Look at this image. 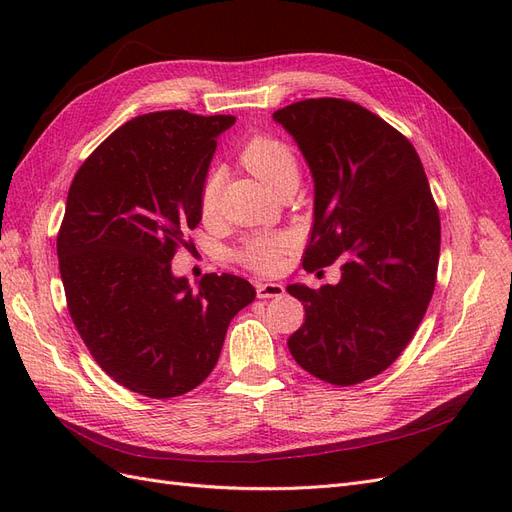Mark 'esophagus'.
<instances>
[{
    "label": "esophagus",
    "mask_w": 512,
    "mask_h": 512,
    "mask_svg": "<svg viewBox=\"0 0 512 512\" xmlns=\"http://www.w3.org/2000/svg\"><path fill=\"white\" fill-rule=\"evenodd\" d=\"M284 286L282 284H275V282H269V284H258L256 286V294L258 299H280L284 294Z\"/></svg>",
    "instance_id": "34e87169"
}]
</instances>
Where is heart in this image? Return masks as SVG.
<instances>
[{"instance_id": "1", "label": "heart", "mask_w": 512, "mask_h": 512, "mask_svg": "<svg viewBox=\"0 0 512 512\" xmlns=\"http://www.w3.org/2000/svg\"><path fill=\"white\" fill-rule=\"evenodd\" d=\"M243 166L254 173L262 183L277 194L288 185L299 183V160L294 151L280 138L260 134L247 141L239 153ZM222 170L211 168L203 185H200L198 209L203 218H213L220 205ZM294 247V237L288 232H260L247 237L237 250V260L243 267L260 275H273L282 269L286 254Z\"/></svg>"}]
</instances>
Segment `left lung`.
Listing matches in <instances>:
<instances>
[{"instance_id":"8db88e82","label":"left lung","mask_w":512,"mask_h":512,"mask_svg":"<svg viewBox=\"0 0 512 512\" xmlns=\"http://www.w3.org/2000/svg\"><path fill=\"white\" fill-rule=\"evenodd\" d=\"M273 119L292 134L316 183L305 271L342 258V280L288 286L305 322L288 350L309 374L352 386L404 352L438 277L440 213L408 138L361 104L309 98Z\"/></svg>"}]
</instances>
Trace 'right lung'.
I'll list each match as a JSON object with an SVG mask.
<instances>
[{"label": "right lung", "mask_w": 512, "mask_h": 512, "mask_svg": "<svg viewBox=\"0 0 512 512\" xmlns=\"http://www.w3.org/2000/svg\"><path fill=\"white\" fill-rule=\"evenodd\" d=\"M232 115L130 119L76 170L57 232L68 312L94 361L151 399L188 393L220 359L230 320L256 297L230 273L190 288L170 260L200 222L198 196Z\"/></svg>", "instance_id": "right-lung-1"}]
</instances>
